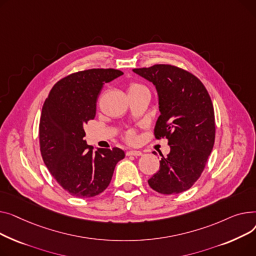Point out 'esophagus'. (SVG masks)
<instances>
[{
  "label": "esophagus",
  "mask_w": 256,
  "mask_h": 256,
  "mask_svg": "<svg viewBox=\"0 0 256 256\" xmlns=\"http://www.w3.org/2000/svg\"><path fill=\"white\" fill-rule=\"evenodd\" d=\"M126 155L127 156H135V157H138V156H142V153L140 151H127Z\"/></svg>",
  "instance_id": "1"
}]
</instances>
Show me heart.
I'll list each match as a JSON object with an SVG mask.
<instances>
[{"label": "heart", "instance_id": "b5f03b06", "mask_svg": "<svg viewBox=\"0 0 256 256\" xmlns=\"http://www.w3.org/2000/svg\"><path fill=\"white\" fill-rule=\"evenodd\" d=\"M142 90H148L144 84H138V82H130L128 86V94L130 93H136L140 91H142ZM126 138L127 140H134V131L130 130L126 133Z\"/></svg>", "mask_w": 256, "mask_h": 256}]
</instances>
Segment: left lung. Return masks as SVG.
I'll use <instances>...</instances> for the list:
<instances>
[{
  "instance_id": "8db88e82",
  "label": "left lung",
  "mask_w": 256,
  "mask_h": 256,
  "mask_svg": "<svg viewBox=\"0 0 256 256\" xmlns=\"http://www.w3.org/2000/svg\"><path fill=\"white\" fill-rule=\"evenodd\" d=\"M133 72L157 90L160 116L156 138H166L170 146L148 185L161 194L181 193L200 176L215 142L213 103L202 82L192 73L172 65L157 64Z\"/></svg>"
}]
</instances>
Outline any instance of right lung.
I'll return each instance as SVG.
<instances>
[{
  "label": "right lung",
  "mask_w": 256,
  "mask_h": 256,
  "mask_svg": "<svg viewBox=\"0 0 256 256\" xmlns=\"http://www.w3.org/2000/svg\"><path fill=\"white\" fill-rule=\"evenodd\" d=\"M116 69H88L58 80L45 100L39 124L42 159L65 191L88 198L110 185L123 150L93 152L84 138V124L96 116V103L105 82L121 76Z\"/></svg>",
  "instance_id": "add662e5"
}]
</instances>
